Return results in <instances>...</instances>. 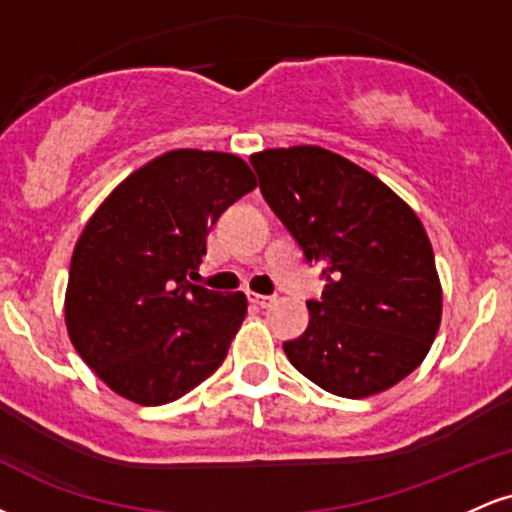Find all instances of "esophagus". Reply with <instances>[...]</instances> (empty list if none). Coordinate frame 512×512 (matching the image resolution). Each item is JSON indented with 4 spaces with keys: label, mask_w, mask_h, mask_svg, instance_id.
I'll return each instance as SVG.
<instances>
[{
    "label": "esophagus",
    "mask_w": 512,
    "mask_h": 512,
    "mask_svg": "<svg viewBox=\"0 0 512 512\" xmlns=\"http://www.w3.org/2000/svg\"><path fill=\"white\" fill-rule=\"evenodd\" d=\"M250 303L260 305V308H269V305L276 303L274 296H262V293H250Z\"/></svg>",
    "instance_id": "esophagus-1"
}]
</instances>
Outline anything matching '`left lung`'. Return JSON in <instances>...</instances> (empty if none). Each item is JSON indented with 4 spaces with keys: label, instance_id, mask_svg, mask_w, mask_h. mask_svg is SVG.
<instances>
[{
    "label": "left lung",
    "instance_id": "1",
    "mask_svg": "<svg viewBox=\"0 0 512 512\" xmlns=\"http://www.w3.org/2000/svg\"><path fill=\"white\" fill-rule=\"evenodd\" d=\"M250 163L308 262L325 267L308 330L284 344L293 368L339 397L390 390L421 366L443 317L424 223L383 180L322 146L264 149Z\"/></svg>",
    "mask_w": 512,
    "mask_h": 512
}]
</instances>
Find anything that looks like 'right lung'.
I'll return each mask as SVG.
<instances>
[{
  "mask_svg": "<svg viewBox=\"0 0 512 512\" xmlns=\"http://www.w3.org/2000/svg\"><path fill=\"white\" fill-rule=\"evenodd\" d=\"M257 178L236 154L175 149L103 199L69 264L64 322L115 395L168 404L216 373L248 313L243 291L190 284L209 228Z\"/></svg>",
  "mask_w": 512,
  "mask_h": 512,
  "instance_id": "add662e5",
  "label": "right lung"
}]
</instances>
